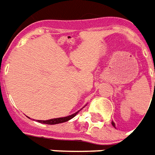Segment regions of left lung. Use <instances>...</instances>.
Returning <instances> with one entry per match:
<instances>
[{"label": "left lung", "instance_id": "8db88e82", "mask_svg": "<svg viewBox=\"0 0 155 155\" xmlns=\"http://www.w3.org/2000/svg\"><path fill=\"white\" fill-rule=\"evenodd\" d=\"M112 125H113V127H115V128H116L115 123H114V122H113V121H112Z\"/></svg>", "mask_w": 155, "mask_h": 155}]
</instances>
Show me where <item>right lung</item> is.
I'll list each match as a JSON object with an SVG mask.
<instances>
[{"instance_id":"1","label":"right lung","mask_w":155,"mask_h":155,"mask_svg":"<svg viewBox=\"0 0 155 155\" xmlns=\"http://www.w3.org/2000/svg\"><path fill=\"white\" fill-rule=\"evenodd\" d=\"M86 105H84V107L86 106ZM84 107H83L82 108H84ZM82 108L70 116H66V117H58V118L49 119V120H46V121H43V120H37V121H38V122H40V123H43V124H48V125H55V124H59V123H62V122H66V121H68L69 120H71V119L73 118L74 117H75L76 114H77L81 110H82ZM28 118H29V117H28Z\"/></svg>"}]
</instances>
